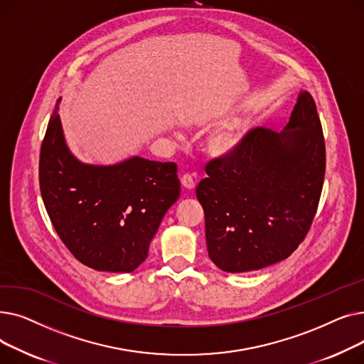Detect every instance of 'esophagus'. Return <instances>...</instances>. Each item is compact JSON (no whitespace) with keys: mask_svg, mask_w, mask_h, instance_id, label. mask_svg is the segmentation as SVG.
I'll list each match as a JSON object with an SVG mask.
<instances>
[{"mask_svg":"<svg viewBox=\"0 0 364 364\" xmlns=\"http://www.w3.org/2000/svg\"><path fill=\"white\" fill-rule=\"evenodd\" d=\"M181 186L184 187V188H187V190H192V188H195V178L190 176V174H184L183 177H181Z\"/></svg>","mask_w":364,"mask_h":364,"instance_id":"esophagus-1","label":"esophagus"}]
</instances>
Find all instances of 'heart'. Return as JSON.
Instances as JSON below:
<instances>
[{
  "instance_id": "heart-1",
  "label": "heart",
  "mask_w": 364,
  "mask_h": 364,
  "mask_svg": "<svg viewBox=\"0 0 364 364\" xmlns=\"http://www.w3.org/2000/svg\"><path fill=\"white\" fill-rule=\"evenodd\" d=\"M252 131V121L247 117H237L224 122L209 134L205 141V151L211 158H230L245 146Z\"/></svg>"
}]
</instances>
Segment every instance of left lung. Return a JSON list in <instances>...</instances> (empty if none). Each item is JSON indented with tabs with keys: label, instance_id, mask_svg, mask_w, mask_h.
I'll use <instances>...</instances> for the list:
<instances>
[{
	"label": "left lung",
	"instance_id": "1",
	"mask_svg": "<svg viewBox=\"0 0 364 364\" xmlns=\"http://www.w3.org/2000/svg\"><path fill=\"white\" fill-rule=\"evenodd\" d=\"M324 168L316 103L301 90L283 131L255 128L236 155L206 165L196 198L205 213L209 258L225 273L288 258L313 223Z\"/></svg>",
	"mask_w": 364,
	"mask_h": 364
}]
</instances>
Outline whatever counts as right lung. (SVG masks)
Wrapping results in <instances>:
<instances>
[{
    "mask_svg": "<svg viewBox=\"0 0 364 364\" xmlns=\"http://www.w3.org/2000/svg\"><path fill=\"white\" fill-rule=\"evenodd\" d=\"M59 102L40 155L48 217L76 259L97 272L131 273L147 258L165 213L180 198L177 165L141 156L112 165L80 161L66 143Z\"/></svg>",
    "mask_w": 364,
    "mask_h": 364,
    "instance_id": "right-lung-1",
    "label": "right lung"
}]
</instances>
